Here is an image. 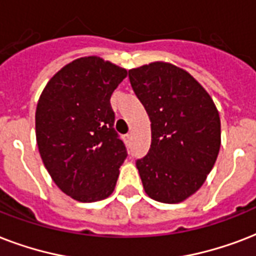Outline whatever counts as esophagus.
<instances>
[{"instance_id":"1","label":"esophagus","mask_w":256,"mask_h":256,"mask_svg":"<svg viewBox=\"0 0 256 256\" xmlns=\"http://www.w3.org/2000/svg\"><path fill=\"white\" fill-rule=\"evenodd\" d=\"M124 140H126V142H130V140H132V134H126V136H124Z\"/></svg>"}]
</instances>
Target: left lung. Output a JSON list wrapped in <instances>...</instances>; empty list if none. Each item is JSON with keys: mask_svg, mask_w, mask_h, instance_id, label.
<instances>
[{"mask_svg": "<svg viewBox=\"0 0 256 256\" xmlns=\"http://www.w3.org/2000/svg\"><path fill=\"white\" fill-rule=\"evenodd\" d=\"M134 94L150 122V148L136 162L144 191L176 204L207 179L220 150V118L212 97L187 70L154 61L130 69Z\"/></svg>", "mask_w": 256, "mask_h": 256, "instance_id": "8db88e82", "label": "left lung"}]
</instances>
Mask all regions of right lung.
<instances>
[{"mask_svg":"<svg viewBox=\"0 0 256 256\" xmlns=\"http://www.w3.org/2000/svg\"><path fill=\"white\" fill-rule=\"evenodd\" d=\"M126 69L97 56L64 65L36 108V140L45 168L65 195L82 203L106 199L126 159L114 132L110 96Z\"/></svg>","mask_w":256,"mask_h":256,"instance_id":"right-lung-1","label":"right lung"}]
</instances>
